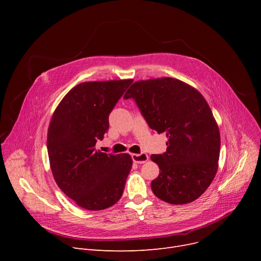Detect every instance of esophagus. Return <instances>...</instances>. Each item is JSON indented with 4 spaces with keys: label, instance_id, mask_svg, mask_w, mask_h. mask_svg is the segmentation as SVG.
Returning <instances> with one entry per match:
<instances>
[{
    "label": "esophagus",
    "instance_id": "34e87169",
    "mask_svg": "<svg viewBox=\"0 0 261 261\" xmlns=\"http://www.w3.org/2000/svg\"><path fill=\"white\" fill-rule=\"evenodd\" d=\"M134 163L138 164H144L148 161V154L147 153H141V154H132L131 155Z\"/></svg>",
    "mask_w": 261,
    "mask_h": 261
}]
</instances>
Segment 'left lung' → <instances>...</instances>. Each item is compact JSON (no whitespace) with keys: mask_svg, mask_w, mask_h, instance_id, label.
<instances>
[{"mask_svg":"<svg viewBox=\"0 0 261 261\" xmlns=\"http://www.w3.org/2000/svg\"><path fill=\"white\" fill-rule=\"evenodd\" d=\"M123 98H133L148 126L168 138L166 152L151 155L160 168L153 194L170 204L197 200L213 182L220 154V132L207 101L170 77L136 81Z\"/></svg>","mask_w":261,"mask_h":261,"instance_id":"1","label":"left lung"}]
</instances>
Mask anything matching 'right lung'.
Wrapping results in <instances>:
<instances>
[{"instance_id": "add662e5", "label": "right lung", "mask_w": 261, "mask_h": 261, "mask_svg": "<svg viewBox=\"0 0 261 261\" xmlns=\"http://www.w3.org/2000/svg\"><path fill=\"white\" fill-rule=\"evenodd\" d=\"M132 79L82 82L51 116L47 153L59 188L80 207L101 211L122 196L132 167L129 154L105 153L95 145L109 129V115Z\"/></svg>"}]
</instances>
